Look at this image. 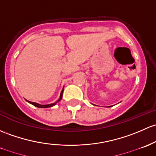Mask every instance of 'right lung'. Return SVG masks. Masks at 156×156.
Here are the masks:
<instances>
[{
	"mask_svg": "<svg viewBox=\"0 0 156 156\" xmlns=\"http://www.w3.org/2000/svg\"><path fill=\"white\" fill-rule=\"evenodd\" d=\"M63 90H62L61 93H60V98H59V99L57 100V101H56V102H55V103H52V104H48V105H42L38 104V103H36V102H32V101H28L29 103H30V104H32L33 105L36 106V107H37V108H51V107H52V106L55 105L57 104V102H58L59 101H60V100H61V99H62V96H63Z\"/></svg>",
	"mask_w": 156,
	"mask_h": 156,
	"instance_id": "right-lung-1",
	"label": "right lung"
}]
</instances>
